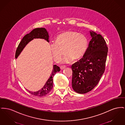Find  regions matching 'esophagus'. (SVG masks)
I'll return each instance as SVG.
<instances>
[{
	"label": "esophagus",
	"mask_w": 125,
	"mask_h": 125,
	"mask_svg": "<svg viewBox=\"0 0 125 125\" xmlns=\"http://www.w3.org/2000/svg\"><path fill=\"white\" fill-rule=\"evenodd\" d=\"M66 67V66H60V69L61 70H63V69H65Z\"/></svg>",
	"instance_id": "esophagus-1"
}]
</instances>
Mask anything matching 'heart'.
Here are the masks:
<instances>
[{
  "mask_svg": "<svg viewBox=\"0 0 125 125\" xmlns=\"http://www.w3.org/2000/svg\"><path fill=\"white\" fill-rule=\"evenodd\" d=\"M89 42L84 34L73 31H67L59 34L55 42L51 44V49L54 59L58 62L64 53L66 56L62 62L65 63L71 62L73 59L82 58L88 49Z\"/></svg>",
  "mask_w": 125,
  "mask_h": 125,
  "instance_id": "b5f03b06",
  "label": "heart"
}]
</instances>
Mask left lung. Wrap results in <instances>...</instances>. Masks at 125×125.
Instances as JSON below:
<instances>
[{
	"label": "left lung",
	"mask_w": 125,
	"mask_h": 125,
	"mask_svg": "<svg viewBox=\"0 0 125 125\" xmlns=\"http://www.w3.org/2000/svg\"><path fill=\"white\" fill-rule=\"evenodd\" d=\"M92 39L83 57L71 66L72 86L78 94L92 91L100 81L105 69L108 48L103 36L90 31Z\"/></svg>",
	"instance_id": "8db88e82"
}]
</instances>
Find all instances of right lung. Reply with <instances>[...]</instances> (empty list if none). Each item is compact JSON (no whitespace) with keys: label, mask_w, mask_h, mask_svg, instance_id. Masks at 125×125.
Wrapping results in <instances>:
<instances>
[{"label":"right lung","mask_w":125,"mask_h":125,"mask_svg":"<svg viewBox=\"0 0 125 125\" xmlns=\"http://www.w3.org/2000/svg\"><path fill=\"white\" fill-rule=\"evenodd\" d=\"M35 38L43 39L46 40L48 42H50L49 40V36L48 32L46 29L44 28H38L34 29L31 31L29 33L27 34L23 37L21 42L18 45L15 52V57L16 59L28 43ZM59 71V67L57 65H54L51 76L46 82L43 87L36 92H32L29 91H28V92L33 95L38 97H42L48 94L53 88V77L56 73Z\"/></svg>","instance_id":"add662e5"}]
</instances>
